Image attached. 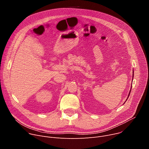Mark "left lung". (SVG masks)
<instances>
[{"label": "left lung", "mask_w": 149, "mask_h": 149, "mask_svg": "<svg viewBox=\"0 0 149 149\" xmlns=\"http://www.w3.org/2000/svg\"><path fill=\"white\" fill-rule=\"evenodd\" d=\"M133 73H134V71H133ZM133 75H134V74H133V77H134ZM132 87H131V89H132ZM131 89H130V92H129V94L128 97H127V100H127V99H128V98H129V95H130V92H131ZM124 103H125V102H124Z\"/></svg>", "instance_id": "obj_1"}]
</instances>
